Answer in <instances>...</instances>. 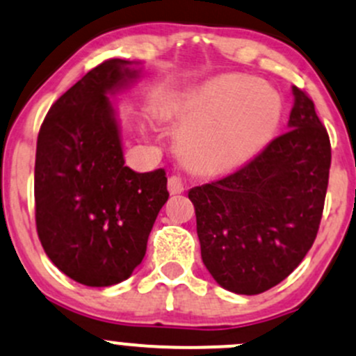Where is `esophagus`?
Listing matches in <instances>:
<instances>
[{"instance_id": "1", "label": "esophagus", "mask_w": 356, "mask_h": 356, "mask_svg": "<svg viewBox=\"0 0 356 356\" xmlns=\"http://www.w3.org/2000/svg\"><path fill=\"white\" fill-rule=\"evenodd\" d=\"M168 190H170L171 195L181 193L183 190H185V181H183V178L178 177V175H171L170 179H168Z\"/></svg>"}]
</instances>
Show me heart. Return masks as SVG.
<instances>
[{"label":"heart","mask_w":356,"mask_h":356,"mask_svg":"<svg viewBox=\"0 0 356 356\" xmlns=\"http://www.w3.org/2000/svg\"><path fill=\"white\" fill-rule=\"evenodd\" d=\"M280 118L281 101L269 87L247 76H219L177 102L179 152L193 170L226 173L270 140Z\"/></svg>","instance_id":"heart-1"}]
</instances>
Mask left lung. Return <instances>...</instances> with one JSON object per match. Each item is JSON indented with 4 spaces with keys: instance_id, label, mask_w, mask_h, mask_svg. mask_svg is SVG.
Segmentation results:
<instances>
[{
    "instance_id": "left-lung-1",
    "label": "left lung",
    "mask_w": 356,
    "mask_h": 356,
    "mask_svg": "<svg viewBox=\"0 0 356 356\" xmlns=\"http://www.w3.org/2000/svg\"><path fill=\"white\" fill-rule=\"evenodd\" d=\"M289 130L234 173L195 186L202 260L222 288L259 295L312 248L324 211L331 142L305 90L293 87Z\"/></svg>"
}]
</instances>
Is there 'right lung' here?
Returning a JSON list of instances; mask_svg holds the SVG:
<instances>
[{"label": "right lung", "instance_id": "right-lung-1", "mask_svg": "<svg viewBox=\"0 0 356 356\" xmlns=\"http://www.w3.org/2000/svg\"><path fill=\"white\" fill-rule=\"evenodd\" d=\"M120 58L102 61L56 99L35 151V228L51 262L86 286L131 276L166 204V171L124 166L108 94L137 75Z\"/></svg>", "mask_w": 356, "mask_h": 356}]
</instances>
